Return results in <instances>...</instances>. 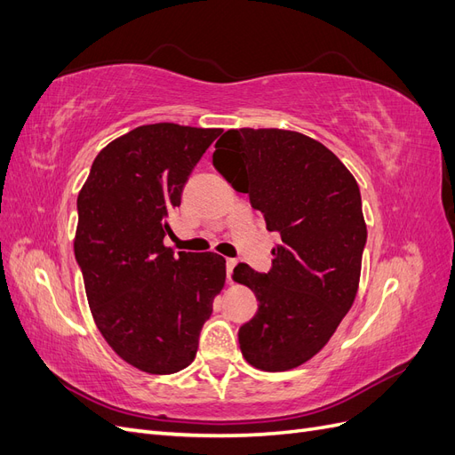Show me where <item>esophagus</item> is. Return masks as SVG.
I'll use <instances>...</instances> for the list:
<instances>
[{
  "instance_id": "obj_1",
  "label": "esophagus",
  "mask_w": 455,
  "mask_h": 455,
  "mask_svg": "<svg viewBox=\"0 0 455 455\" xmlns=\"http://www.w3.org/2000/svg\"><path fill=\"white\" fill-rule=\"evenodd\" d=\"M235 266H237V259H235V258H228V259H226V273H228V281L231 279V273H233V269H235Z\"/></svg>"
}]
</instances>
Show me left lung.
<instances>
[{
    "mask_svg": "<svg viewBox=\"0 0 455 455\" xmlns=\"http://www.w3.org/2000/svg\"><path fill=\"white\" fill-rule=\"evenodd\" d=\"M214 148L216 171L281 235L267 273L233 269L258 298L239 328L243 356L267 371L296 368L326 346L355 301L366 246L359 186L332 151L299 132L231 129Z\"/></svg>",
    "mask_w": 455,
    "mask_h": 455,
    "instance_id": "obj_1",
    "label": "left lung"
}]
</instances>
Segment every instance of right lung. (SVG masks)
Masks as SVG:
<instances>
[{"label": "right lung", "instance_id": "right-lung-1", "mask_svg": "<svg viewBox=\"0 0 455 455\" xmlns=\"http://www.w3.org/2000/svg\"><path fill=\"white\" fill-rule=\"evenodd\" d=\"M220 129L156 123L109 142L77 197L76 259L94 323L123 361L174 374L199 347L212 299L226 283L214 252L163 244L191 171Z\"/></svg>", "mask_w": 455, "mask_h": 455}]
</instances>
